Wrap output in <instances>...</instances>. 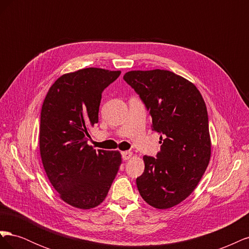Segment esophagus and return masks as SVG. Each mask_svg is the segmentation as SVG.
Segmentation results:
<instances>
[{
	"label": "esophagus",
	"instance_id": "1",
	"mask_svg": "<svg viewBox=\"0 0 249 249\" xmlns=\"http://www.w3.org/2000/svg\"><path fill=\"white\" fill-rule=\"evenodd\" d=\"M122 156H123V159L124 160H129V159H131V158H132L133 153L132 152H123Z\"/></svg>",
	"mask_w": 249,
	"mask_h": 249
}]
</instances>
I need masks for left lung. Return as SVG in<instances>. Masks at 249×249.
<instances>
[{
    "label": "left lung",
    "instance_id": "left-lung-1",
    "mask_svg": "<svg viewBox=\"0 0 249 249\" xmlns=\"http://www.w3.org/2000/svg\"><path fill=\"white\" fill-rule=\"evenodd\" d=\"M124 80L139 94L153 131L161 135L157 158L143 157L139 193L156 209L172 208L194 191L210 162L206 103L193 83L169 71H131Z\"/></svg>",
    "mask_w": 249,
    "mask_h": 249
}]
</instances>
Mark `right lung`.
Here are the masks:
<instances>
[{"mask_svg": "<svg viewBox=\"0 0 249 249\" xmlns=\"http://www.w3.org/2000/svg\"><path fill=\"white\" fill-rule=\"evenodd\" d=\"M120 71L96 67L65 73L43 101L39 149L44 171L59 197L88 210L104 201L122 164L118 150H95L87 144L99 122L102 92Z\"/></svg>", "mask_w": 249, "mask_h": 249, "instance_id": "1", "label": "right lung"}]
</instances>
